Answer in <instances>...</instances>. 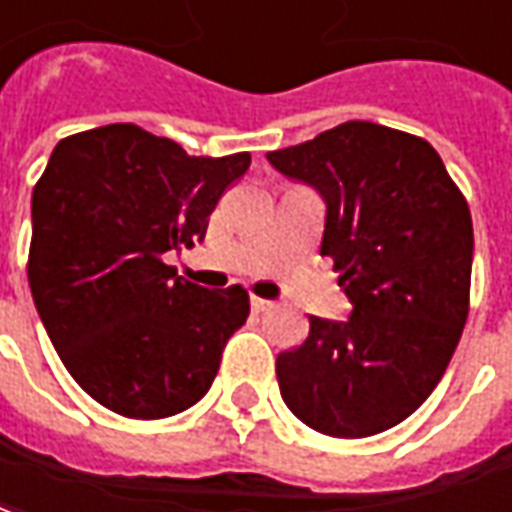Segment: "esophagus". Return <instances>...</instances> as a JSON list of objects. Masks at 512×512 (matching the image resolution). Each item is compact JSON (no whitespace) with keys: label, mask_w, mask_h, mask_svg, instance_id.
I'll list each match as a JSON object with an SVG mask.
<instances>
[{"label":"esophagus","mask_w":512,"mask_h":512,"mask_svg":"<svg viewBox=\"0 0 512 512\" xmlns=\"http://www.w3.org/2000/svg\"><path fill=\"white\" fill-rule=\"evenodd\" d=\"M250 308L256 311V314H262V311H267V308H273V300H264V297H250Z\"/></svg>","instance_id":"1"}]
</instances>
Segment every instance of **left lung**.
Masks as SVG:
<instances>
[{
	"label": "left lung",
	"instance_id": "obj_1",
	"mask_svg": "<svg viewBox=\"0 0 512 512\" xmlns=\"http://www.w3.org/2000/svg\"><path fill=\"white\" fill-rule=\"evenodd\" d=\"M328 206L331 256L353 311L308 317L275 361L286 408L311 430L366 438L408 419L436 389L469 317L471 212L438 151L416 134L347 121L267 154Z\"/></svg>",
	"mask_w": 512,
	"mask_h": 512
}]
</instances>
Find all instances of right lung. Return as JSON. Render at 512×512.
I'll use <instances>...</instances> for the list:
<instances>
[{"label": "right lung", "mask_w": 512, "mask_h": 512, "mask_svg": "<svg viewBox=\"0 0 512 512\" xmlns=\"http://www.w3.org/2000/svg\"><path fill=\"white\" fill-rule=\"evenodd\" d=\"M250 154L190 157L134 123L71 134L32 190L30 289L71 378L126 419H165L204 397L248 292H209L165 264L201 242Z\"/></svg>", "instance_id": "obj_1"}]
</instances>
